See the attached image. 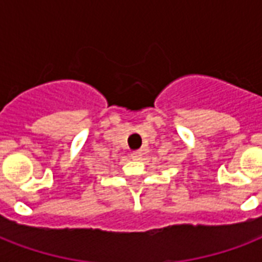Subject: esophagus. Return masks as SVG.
Wrapping results in <instances>:
<instances>
[{
    "mask_svg": "<svg viewBox=\"0 0 262 262\" xmlns=\"http://www.w3.org/2000/svg\"><path fill=\"white\" fill-rule=\"evenodd\" d=\"M132 158H133V159H136V160H141L143 159V151H135L133 152V154H132Z\"/></svg>",
    "mask_w": 262,
    "mask_h": 262,
    "instance_id": "1",
    "label": "esophagus"
}]
</instances>
